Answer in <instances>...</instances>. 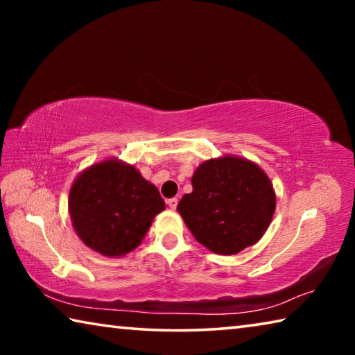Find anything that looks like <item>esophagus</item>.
<instances>
[{
  "label": "esophagus",
  "instance_id": "34e87169",
  "mask_svg": "<svg viewBox=\"0 0 355 355\" xmlns=\"http://www.w3.org/2000/svg\"><path fill=\"white\" fill-rule=\"evenodd\" d=\"M167 205H169L171 209H175L177 205H178V200L177 199H169V200H167Z\"/></svg>",
  "mask_w": 355,
  "mask_h": 355
}]
</instances>
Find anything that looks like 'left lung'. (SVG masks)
I'll return each mask as SVG.
<instances>
[{"mask_svg": "<svg viewBox=\"0 0 355 355\" xmlns=\"http://www.w3.org/2000/svg\"><path fill=\"white\" fill-rule=\"evenodd\" d=\"M191 183L177 209L202 245L235 255L260 241L275 211L272 183L260 166L225 155L203 161Z\"/></svg>", "mask_w": 355, "mask_h": 355, "instance_id": "8db88e82", "label": "left lung"}]
</instances>
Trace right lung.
<instances>
[{"instance_id": "1", "label": "right lung", "mask_w": 355, "mask_h": 355, "mask_svg": "<svg viewBox=\"0 0 355 355\" xmlns=\"http://www.w3.org/2000/svg\"><path fill=\"white\" fill-rule=\"evenodd\" d=\"M164 208L156 186L117 158L84 169L69 194L76 235L87 248L112 258L135 250Z\"/></svg>"}]
</instances>
